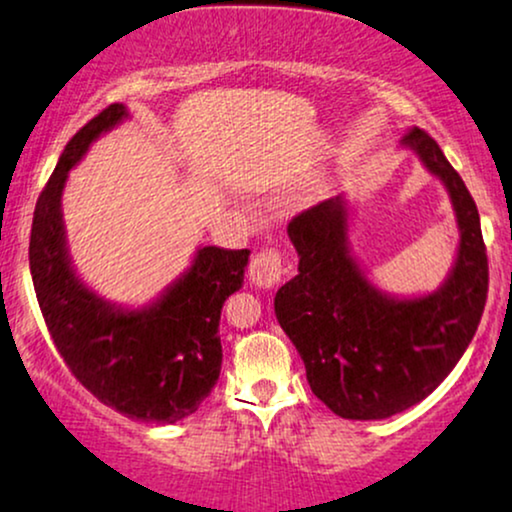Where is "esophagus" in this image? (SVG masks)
Returning a JSON list of instances; mask_svg holds the SVG:
<instances>
[{"instance_id": "esophagus-1", "label": "esophagus", "mask_w": 512, "mask_h": 512, "mask_svg": "<svg viewBox=\"0 0 512 512\" xmlns=\"http://www.w3.org/2000/svg\"><path fill=\"white\" fill-rule=\"evenodd\" d=\"M286 274L284 252L276 248H264L250 260V279L260 289H272Z\"/></svg>"}]
</instances>
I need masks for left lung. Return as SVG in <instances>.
<instances>
[{
  "mask_svg": "<svg viewBox=\"0 0 512 512\" xmlns=\"http://www.w3.org/2000/svg\"><path fill=\"white\" fill-rule=\"evenodd\" d=\"M411 149L448 190L460 245L433 293L397 298L370 284L349 245V202L339 195L289 223L298 274L274 298L281 330L301 354L310 390L342 419H387L431 395L457 366L489 291L479 211L440 146L419 127Z\"/></svg>",
  "mask_w": 512,
  "mask_h": 512,
  "instance_id": "obj_1",
  "label": "left lung"
}]
</instances>
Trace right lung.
<instances>
[{
	"label": "right lung",
	"mask_w": 512,
	"mask_h": 512,
	"mask_svg": "<svg viewBox=\"0 0 512 512\" xmlns=\"http://www.w3.org/2000/svg\"><path fill=\"white\" fill-rule=\"evenodd\" d=\"M129 113L113 103L64 146L33 211L31 276L52 342L74 378L134 421L175 424L195 414L221 373V308L243 286L250 250L199 248L154 303L122 308L79 279L67 250L62 190L88 146Z\"/></svg>",
	"instance_id": "1"
}]
</instances>
